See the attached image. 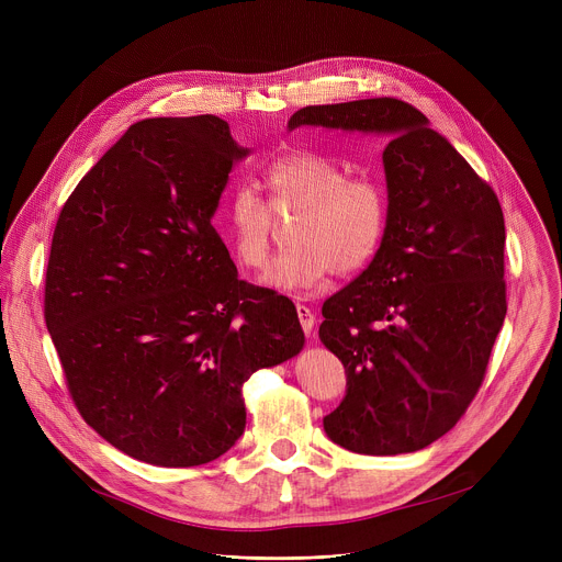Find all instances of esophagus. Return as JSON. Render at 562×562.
Returning <instances> with one entry per match:
<instances>
[{
    "mask_svg": "<svg viewBox=\"0 0 562 562\" xmlns=\"http://www.w3.org/2000/svg\"><path fill=\"white\" fill-rule=\"evenodd\" d=\"M297 317H300V325H302L304 334L311 336L313 334V323H315L313 311L308 306H304V304H297Z\"/></svg>",
    "mask_w": 562,
    "mask_h": 562,
    "instance_id": "esophagus-1",
    "label": "esophagus"
}]
</instances>
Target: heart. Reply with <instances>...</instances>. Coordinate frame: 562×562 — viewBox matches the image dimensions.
Instances as JSON below:
<instances>
[{
  "label": "heart",
  "mask_w": 562,
  "mask_h": 562,
  "mask_svg": "<svg viewBox=\"0 0 562 562\" xmlns=\"http://www.w3.org/2000/svg\"><path fill=\"white\" fill-rule=\"evenodd\" d=\"M267 202L249 187L231 193L224 235L237 262L260 271L267 267L276 220L293 215L286 228L289 249L280 254L265 282L278 291H306L329 271H360L378 251L389 202L369 178H347L345 169L313 153L276 157L265 169Z\"/></svg>",
  "instance_id": "heart-1"
}]
</instances>
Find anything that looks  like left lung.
Instances as JSON below:
<instances>
[{"label":"left lung","instance_id":"left-lung-1","mask_svg":"<svg viewBox=\"0 0 562 562\" xmlns=\"http://www.w3.org/2000/svg\"><path fill=\"white\" fill-rule=\"evenodd\" d=\"M380 133L389 222L371 265L323 304L319 340L347 369L327 436L356 453L425 449L467 412L507 313L494 189L412 104L304 106L289 128Z\"/></svg>","mask_w":562,"mask_h":562}]
</instances>
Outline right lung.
<instances>
[{
	"mask_svg": "<svg viewBox=\"0 0 562 562\" xmlns=\"http://www.w3.org/2000/svg\"><path fill=\"white\" fill-rule=\"evenodd\" d=\"M247 153L215 115L142 120L57 217L46 327L79 416L135 460L226 453L247 425L245 382L304 347L295 304L239 280L211 224Z\"/></svg>",
	"mask_w": 562,
	"mask_h": 562,
	"instance_id": "right-lung-1",
	"label": "right lung"
}]
</instances>
